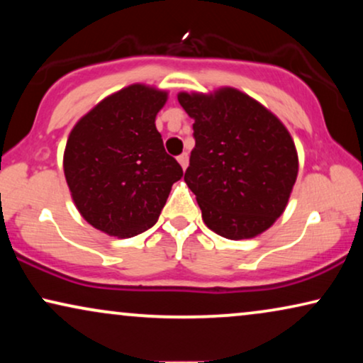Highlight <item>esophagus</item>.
<instances>
[{
    "mask_svg": "<svg viewBox=\"0 0 363 363\" xmlns=\"http://www.w3.org/2000/svg\"><path fill=\"white\" fill-rule=\"evenodd\" d=\"M177 160H178V163H180V165H182L183 170H186V167H188V153H182V155L178 157Z\"/></svg>",
    "mask_w": 363,
    "mask_h": 363,
    "instance_id": "obj_1",
    "label": "esophagus"
}]
</instances>
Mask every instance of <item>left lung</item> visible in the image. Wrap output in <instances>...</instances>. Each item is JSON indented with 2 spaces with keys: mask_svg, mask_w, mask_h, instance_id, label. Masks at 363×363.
<instances>
[{
  "mask_svg": "<svg viewBox=\"0 0 363 363\" xmlns=\"http://www.w3.org/2000/svg\"><path fill=\"white\" fill-rule=\"evenodd\" d=\"M195 148L185 182L203 221L228 240H247L282 215L297 177L294 142L277 117L236 89L178 94Z\"/></svg>",
  "mask_w": 363,
  "mask_h": 363,
  "instance_id": "obj_1",
  "label": "left lung"
}]
</instances>
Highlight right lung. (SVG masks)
<instances>
[{
	"mask_svg": "<svg viewBox=\"0 0 363 363\" xmlns=\"http://www.w3.org/2000/svg\"><path fill=\"white\" fill-rule=\"evenodd\" d=\"M167 92L133 84L104 99L72 128L64 175L84 220L111 236L132 238L155 225L183 177L155 117Z\"/></svg>",
	"mask_w": 363,
	"mask_h": 363,
	"instance_id": "1",
	"label": "right lung"
}]
</instances>
